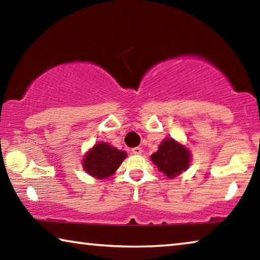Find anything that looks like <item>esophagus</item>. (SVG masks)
<instances>
[{
    "label": "esophagus",
    "mask_w": 260,
    "mask_h": 260,
    "mask_svg": "<svg viewBox=\"0 0 260 260\" xmlns=\"http://www.w3.org/2000/svg\"><path fill=\"white\" fill-rule=\"evenodd\" d=\"M132 152H133L134 155H140V153L142 152V149H141L140 147H135V148L132 149Z\"/></svg>",
    "instance_id": "34e87169"
}]
</instances>
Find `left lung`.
<instances>
[{
	"label": "left lung",
	"mask_w": 260,
	"mask_h": 260,
	"mask_svg": "<svg viewBox=\"0 0 260 260\" xmlns=\"http://www.w3.org/2000/svg\"><path fill=\"white\" fill-rule=\"evenodd\" d=\"M151 159L161 173L174 178L188 169L190 152L173 139H166L161 142L158 151L152 153Z\"/></svg>",
	"instance_id": "obj_1"
}]
</instances>
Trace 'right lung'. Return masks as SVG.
Wrapping results in <instances>:
<instances>
[{
	"label": "right lung",
	"mask_w": 260,
	"mask_h": 260,
	"mask_svg": "<svg viewBox=\"0 0 260 260\" xmlns=\"http://www.w3.org/2000/svg\"><path fill=\"white\" fill-rule=\"evenodd\" d=\"M126 158V152L108 143L95 144L83 159V169L98 179L108 178L114 173Z\"/></svg>",
	"instance_id": "add662e5"
}]
</instances>
